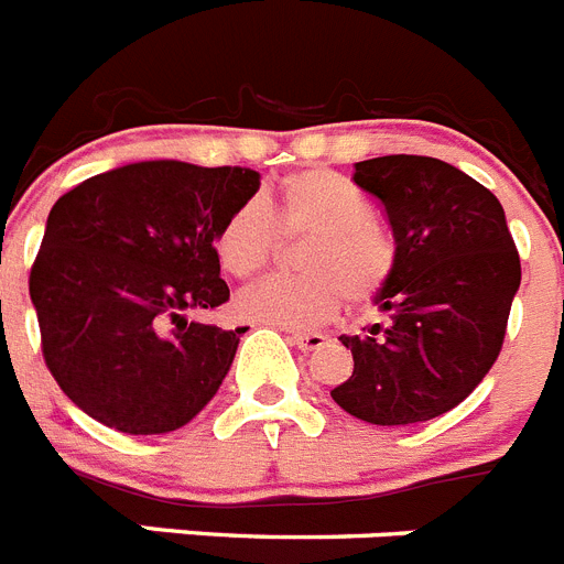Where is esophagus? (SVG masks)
Returning <instances> with one entry per match:
<instances>
[{"mask_svg":"<svg viewBox=\"0 0 564 564\" xmlns=\"http://www.w3.org/2000/svg\"><path fill=\"white\" fill-rule=\"evenodd\" d=\"M289 340L295 343L301 351H315L321 346H326V335H317V332H292Z\"/></svg>","mask_w":564,"mask_h":564,"instance_id":"34e87169","label":"esophagus"}]
</instances>
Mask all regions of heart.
Returning a JSON list of instances; mask_svg holds the SVG:
<instances>
[{
    "label": "heart",
    "instance_id": "heart-1",
    "mask_svg": "<svg viewBox=\"0 0 564 564\" xmlns=\"http://www.w3.org/2000/svg\"><path fill=\"white\" fill-rule=\"evenodd\" d=\"M283 238H310L301 249V278H269L238 301V315L263 326L310 329L332 321L343 297L366 303L394 267L389 235L371 221L360 189L329 170H301L258 200H243L215 235V254L232 278H254Z\"/></svg>",
    "mask_w": 564,
    "mask_h": 564
}]
</instances>
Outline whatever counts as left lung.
<instances>
[{
    "label": "left lung",
    "mask_w": 564,
    "mask_h": 564,
    "mask_svg": "<svg viewBox=\"0 0 564 564\" xmlns=\"http://www.w3.org/2000/svg\"><path fill=\"white\" fill-rule=\"evenodd\" d=\"M355 184L383 204L394 235V267L375 295L389 323L340 337L355 371L332 400L371 425L425 423L463 403L502 349L522 278L506 209L425 155L357 161Z\"/></svg>",
    "instance_id": "left-lung-1"
}]
</instances>
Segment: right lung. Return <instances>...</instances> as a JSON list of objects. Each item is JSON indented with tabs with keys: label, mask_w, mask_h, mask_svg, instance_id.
<instances>
[{
	"label": "right lung",
	"mask_w": 564,
	"mask_h": 564,
	"mask_svg": "<svg viewBox=\"0 0 564 564\" xmlns=\"http://www.w3.org/2000/svg\"><path fill=\"white\" fill-rule=\"evenodd\" d=\"M261 173L135 161L82 181L53 204L31 269L45 364L107 429L166 434L198 414L241 329L189 321L229 301L215 235Z\"/></svg>",
	"instance_id": "obj_1"
}]
</instances>
